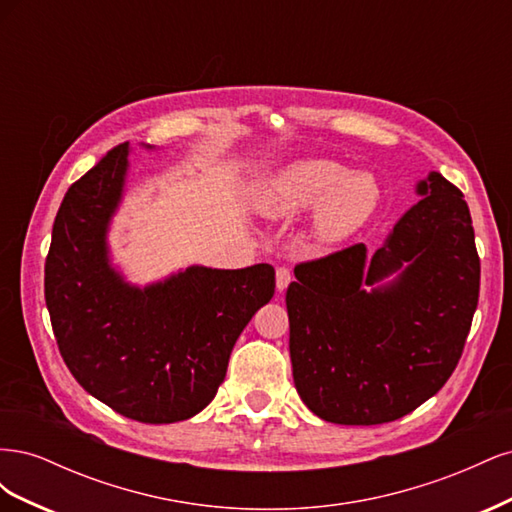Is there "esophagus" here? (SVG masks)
<instances>
[{"label": "esophagus", "mask_w": 512, "mask_h": 512, "mask_svg": "<svg viewBox=\"0 0 512 512\" xmlns=\"http://www.w3.org/2000/svg\"><path fill=\"white\" fill-rule=\"evenodd\" d=\"M290 280H292V275H290V269H288V267H277V269H275V286H277V292H284V290L288 288Z\"/></svg>", "instance_id": "1"}]
</instances>
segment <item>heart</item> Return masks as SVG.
Returning <instances> with one entry per match:
<instances>
[{"instance_id":"1","label":"heart","mask_w":512,"mask_h":512,"mask_svg":"<svg viewBox=\"0 0 512 512\" xmlns=\"http://www.w3.org/2000/svg\"><path fill=\"white\" fill-rule=\"evenodd\" d=\"M382 200L371 173H348L333 160H299L284 166L265 183L256 209L271 220H290L314 207L312 237L333 247L356 235L374 218Z\"/></svg>"}]
</instances>
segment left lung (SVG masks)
I'll use <instances>...</instances> for the list:
<instances>
[{
    "mask_svg": "<svg viewBox=\"0 0 512 512\" xmlns=\"http://www.w3.org/2000/svg\"><path fill=\"white\" fill-rule=\"evenodd\" d=\"M376 254L363 243L294 267L292 378L335 425L410 414L451 378L478 303L480 260L463 194L436 170Z\"/></svg>",
    "mask_w": 512,
    "mask_h": 512,
    "instance_id": "1",
    "label": "left lung"
}]
</instances>
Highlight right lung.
<instances>
[{"label":"right lung","mask_w":512,"mask_h":512,"mask_svg":"<svg viewBox=\"0 0 512 512\" xmlns=\"http://www.w3.org/2000/svg\"><path fill=\"white\" fill-rule=\"evenodd\" d=\"M151 149V147H147ZM123 143L66 192L44 265L61 356L83 389L138 423L205 410L247 322L275 292L271 265H192L145 286L113 262L111 232L130 173Z\"/></svg>","instance_id":"1"}]
</instances>
